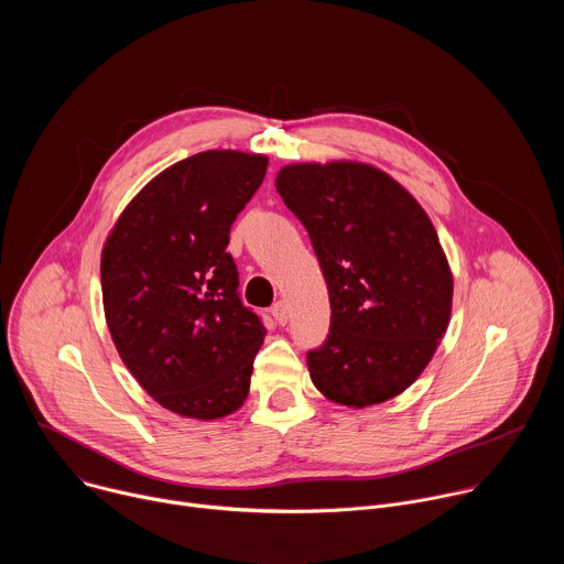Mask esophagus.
<instances>
[{"mask_svg": "<svg viewBox=\"0 0 564 564\" xmlns=\"http://www.w3.org/2000/svg\"><path fill=\"white\" fill-rule=\"evenodd\" d=\"M272 316L276 318L279 326H285L288 321H290V307H288V303H285V301H276V303L272 305Z\"/></svg>", "mask_w": 564, "mask_h": 564, "instance_id": "1", "label": "esophagus"}]
</instances>
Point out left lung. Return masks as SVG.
<instances>
[{
  "mask_svg": "<svg viewBox=\"0 0 564 564\" xmlns=\"http://www.w3.org/2000/svg\"><path fill=\"white\" fill-rule=\"evenodd\" d=\"M276 192L330 294V335L307 352L312 383L348 409L383 404L424 372L451 321L453 272L429 214L357 160L285 165Z\"/></svg>",
  "mask_w": 564,
  "mask_h": 564,
  "instance_id": "left-lung-1",
  "label": "left lung"
}]
</instances>
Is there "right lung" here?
I'll list each match as a JSON object with an SVG mask.
<instances>
[{"instance_id": "right-lung-1", "label": "right lung", "mask_w": 564, "mask_h": 564, "mask_svg": "<svg viewBox=\"0 0 564 564\" xmlns=\"http://www.w3.org/2000/svg\"><path fill=\"white\" fill-rule=\"evenodd\" d=\"M268 155L209 149L151 178L100 259L116 350L160 406L220 420L243 406L265 328L238 299L229 227L261 187Z\"/></svg>"}]
</instances>
